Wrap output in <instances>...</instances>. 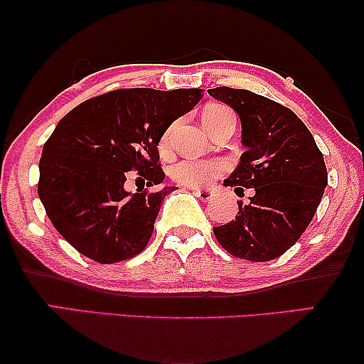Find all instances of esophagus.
Instances as JSON below:
<instances>
[{
	"instance_id": "esophagus-1",
	"label": "esophagus",
	"mask_w": 364,
	"mask_h": 364,
	"mask_svg": "<svg viewBox=\"0 0 364 364\" xmlns=\"http://www.w3.org/2000/svg\"><path fill=\"white\" fill-rule=\"evenodd\" d=\"M196 196L200 198L202 202H208V200H212L213 192H210V191H200V188H198V191H196Z\"/></svg>"
}]
</instances>
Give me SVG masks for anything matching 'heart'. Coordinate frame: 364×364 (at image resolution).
Instances as JSON below:
<instances>
[{"mask_svg":"<svg viewBox=\"0 0 364 364\" xmlns=\"http://www.w3.org/2000/svg\"><path fill=\"white\" fill-rule=\"evenodd\" d=\"M232 114L225 106L220 104H212L202 114V122L208 124L210 121ZM168 146V132L162 137L161 147L167 149ZM228 168V164L223 161H202V159H187V161L178 162L172 171V177L178 183L187 187H203L207 186L212 178H215Z\"/></svg>","mask_w":364,"mask_h":364,"instance_id":"b5f03b06","label":"heart"}]
</instances>
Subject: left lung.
Wrapping results in <instances>:
<instances>
[{"label":"left lung","instance_id":"1","mask_svg":"<svg viewBox=\"0 0 364 364\" xmlns=\"http://www.w3.org/2000/svg\"><path fill=\"white\" fill-rule=\"evenodd\" d=\"M208 94L238 114L247 147L223 186L237 193L253 188L250 202H238L235 218L213 233L233 257L275 260L295 245L320 205L328 186L325 159L301 119L282 104L247 89Z\"/></svg>","mask_w":364,"mask_h":364}]
</instances>
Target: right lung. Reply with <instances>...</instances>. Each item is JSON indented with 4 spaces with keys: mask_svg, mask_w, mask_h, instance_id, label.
<instances>
[{
    "mask_svg": "<svg viewBox=\"0 0 364 364\" xmlns=\"http://www.w3.org/2000/svg\"><path fill=\"white\" fill-rule=\"evenodd\" d=\"M202 96V89H117L58 122L43 147L38 196L64 240L99 263L127 260L147 247L161 203L176 188L127 192V172L137 171L147 187L162 183L159 142Z\"/></svg>",
    "mask_w": 364,
    "mask_h": 364,
    "instance_id": "1",
    "label": "right lung"
}]
</instances>
